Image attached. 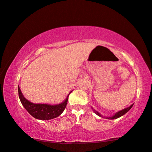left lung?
<instances>
[{
  "mask_svg": "<svg viewBox=\"0 0 152 152\" xmlns=\"http://www.w3.org/2000/svg\"><path fill=\"white\" fill-rule=\"evenodd\" d=\"M133 106V104L132 105H131V106H129V107H128V108H126L123 109V110H122L118 111V112H117L114 115H113V116H111V117H106V119H108V120H115V119L119 118V117H122V116H123V115H124L126 114V113L127 112H128V111H129V110H130V109H131V108H132ZM92 109L93 110V111H94V113H96V114L97 115H98V116L102 117H103L102 115H101L99 113L97 112V111L95 110L94 109L92 108Z\"/></svg>",
  "mask_w": 152,
  "mask_h": 152,
  "instance_id": "8db88e82",
  "label": "left lung"
}]
</instances>
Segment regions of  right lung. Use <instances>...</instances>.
<instances>
[{
    "instance_id": "1",
    "label": "right lung",
    "mask_w": 152,
    "mask_h": 152,
    "mask_svg": "<svg viewBox=\"0 0 152 152\" xmlns=\"http://www.w3.org/2000/svg\"><path fill=\"white\" fill-rule=\"evenodd\" d=\"M18 92H19L20 101L26 110L32 117L40 120H51V119L56 118L61 115L66 108L69 95L72 92H69L65 100L61 104L50 105L46 104H34V103L29 102L23 96L19 86H18Z\"/></svg>"
}]
</instances>
